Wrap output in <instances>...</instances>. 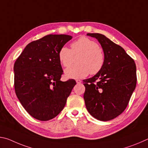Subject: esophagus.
I'll list each match as a JSON object with an SVG mask.
<instances>
[{
    "label": "esophagus",
    "mask_w": 148,
    "mask_h": 148,
    "mask_svg": "<svg viewBox=\"0 0 148 148\" xmlns=\"http://www.w3.org/2000/svg\"><path fill=\"white\" fill-rule=\"evenodd\" d=\"M76 82L77 84H80V83H81V82H82V81H81V80H80V79H76Z\"/></svg>",
    "instance_id": "34e87169"
}]
</instances>
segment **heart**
I'll list each match as a JSON object with an SVG mask.
<instances>
[{"label": "heart", "instance_id": "b5f03b06", "mask_svg": "<svg viewBox=\"0 0 148 148\" xmlns=\"http://www.w3.org/2000/svg\"><path fill=\"white\" fill-rule=\"evenodd\" d=\"M77 57V64L65 70V76L69 78L79 79L89 73L94 75L101 71L105 62V56L97 42L87 37H81L71 44V49L62 47L59 51V59L64 67H68Z\"/></svg>", "mask_w": 148, "mask_h": 148}]
</instances>
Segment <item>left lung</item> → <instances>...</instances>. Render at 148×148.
<instances>
[{
    "label": "left lung",
    "instance_id": "8db88e82",
    "mask_svg": "<svg viewBox=\"0 0 148 148\" xmlns=\"http://www.w3.org/2000/svg\"><path fill=\"white\" fill-rule=\"evenodd\" d=\"M103 49L105 62L99 73L84 79V95L87 111L100 121L113 119L126 108L136 85L134 61L124 49L103 34L87 33Z\"/></svg>",
    "mask_w": 148,
    "mask_h": 148
}]
</instances>
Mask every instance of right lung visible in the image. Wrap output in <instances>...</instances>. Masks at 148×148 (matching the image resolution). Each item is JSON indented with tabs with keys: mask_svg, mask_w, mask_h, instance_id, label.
Listing matches in <instances>:
<instances>
[{
	"mask_svg": "<svg viewBox=\"0 0 148 148\" xmlns=\"http://www.w3.org/2000/svg\"><path fill=\"white\" fill-rule=\"evenodd\" d=\"M72 38L66 34L46 35L29 43L15 62L16 94L35 119L48 121L56 117L76 84L74 79L61 81L63 71L59 51Z\"/></svg>",
	"mask_w": 148,
	"mask_h": 148,
	"instance_id": "obj_1",
	"label": "right lung"
}]
</instances>
